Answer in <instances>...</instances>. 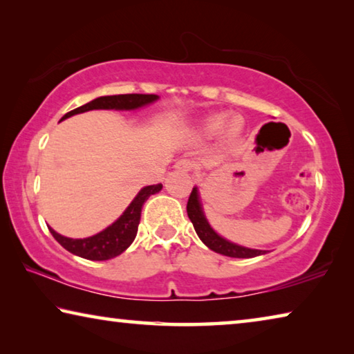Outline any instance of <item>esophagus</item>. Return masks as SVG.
Instances as JSON below:
<instances>
[{"label":"esophagus","mask_w":354,"mask_h":354,"mask_svg":"<svg viewBox=\"0 0 354 354\" xmlns=\"http://www.w3.org/2000/svg\"><path fill=\"white\" fill-rule=\"evenodd\" d=\"M175 169H178L179 171H190L194 169V162L190 159H179L175 164Z\"/></svg>","instance_id":"esophagus-1"}]
</instances>
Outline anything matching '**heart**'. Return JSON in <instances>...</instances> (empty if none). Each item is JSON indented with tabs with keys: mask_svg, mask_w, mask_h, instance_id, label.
<instances>
[{
	"mask_svg": "<svg viewBox=\"0 0 354 354\" xmlns=\"http://www.w3.org/2000/svg\"><path fill=\"white\" fill-rule=\"evenodd\" d=\"M221 127H223V129L226 131L227 134H234V133H237V131H239V127L236 124L234 118L226 120V122H225V117H223V115H214L212 118H209L207 129L217 131V129H220Z\"/></svg>",
	"mask_w": 354,
	"mask_h": 354,
	"instance_id": "b5f03b06",
	"label": "heart"
}]
</instances>
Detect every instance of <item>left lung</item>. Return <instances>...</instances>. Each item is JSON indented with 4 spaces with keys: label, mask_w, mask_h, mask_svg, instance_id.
I'll return each instance as SVG.
<instances>
[{
    "label": "left lung",
    "mask_w": 354,
    "mask_h": 354,
    "mask_svg": "<svg viewBox=\"0 0 354 354\" xmlns=\"http://www.w3.org/2000/svg\"><path fill=\"white\" fill-rule=\"evenodd\" d=\"M187 215H189L192 223H194L196 234H198L203 243H205L206 247L211 248L212 251H215V253H220V254L230 256V257H254V256L263 254V251H261V250L245 248V247H241V245L227 242L226 239L220 237L217 232H215L212 227L209 226L207 220L205 218V214H203L200 198H198V190H196V187H194V190H192V194L189 196Z\"/></svg>",
    "instance_id": "obj_1"
}]
</instances>
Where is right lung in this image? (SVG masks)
Instances as JSON below:
<instances>
[{"mask_svg":"<svg viewBox=\"0 0 354 354\" xmlns=\"http://www.w3.org/2000/svg\"><path fill=\"white\" fill-rule=\"evenodd\" d=\"M156 100H158V95H142V93L100 97L97 100L91 101V103L84 104L81 107H76V109L67 112L62 117V120L75 115V113L93 111V109H118V111L137 109V107L153 103ZM160 189H162V184H153V185H147V187H143L115 223H112L109 227H106L104 231H101L92 237L68 239L57 234V232L55 230H51V227H50V232L65 250L76 256L84 257V259H91V261L112 259V257L122 254L123 251L134 242L137 230H139L143 203L148 200V196L158 194Z\"/></svg>","mask_w":354,"mask_h":354,"instance_id":"obj_1","label":"right lung"}]
</instances>
